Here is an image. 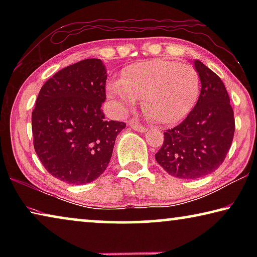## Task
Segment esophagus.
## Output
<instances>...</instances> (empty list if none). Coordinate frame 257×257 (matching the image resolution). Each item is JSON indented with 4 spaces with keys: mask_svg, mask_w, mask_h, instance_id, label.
I'll return each mask as SVG.
<instances>
[{
    "mask_svg": "<svg viewBox=\"0 0 257 257\" xmlns=\"http://www.w3.org/2000/svg\"><path fill=\"white\" fill-rule=\"evenodd\" d=\"M129 125L132 127L135 132H138V133H145L146 132V128L144 127V125L139 124L138 122H136V121H129Z\"/></svg>",
    "mask_w": 257,
    "mask_h": 257,
    "instance_id": "34e87169",
    "label": "esophagus"
}]
</instances>
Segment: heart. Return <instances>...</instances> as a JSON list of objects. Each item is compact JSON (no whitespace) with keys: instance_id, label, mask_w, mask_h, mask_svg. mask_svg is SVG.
Wrapping results in <instances>:
<instances>
[{"instance_id":"obj_1","label":"heart","mask_w":257,"mask_h":257,"mask_svg":"<svg viewBox=\"0 0 257 257\" xmlns=\"http://www.w3.org/2000/svg\"><path fill=\"white\" fill-rule=\"evenodd\" d=\"M199 76L189 64L155 59L125 68L122 78L108 82L106 94L113 106L125 114L143 97L149 119L169 125L188 115L198 98Z\"/></svg>"}]
</instances>
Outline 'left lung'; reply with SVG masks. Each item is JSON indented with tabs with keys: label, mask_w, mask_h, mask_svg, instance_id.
<instances>
[{
	"label": "left lung",
	"mask_w": 257,
	"mask_h": 257,
	"mask_svg": "<svg viewBox=\"0 0 257 257\" xmlns=\"http://www.w3.org/2000/svg\"><path fill=\"white\" fill-rule=\"evenodd\" d=\"M201 79L198 101L187 118L164 133L155 160L169 175L197 179L215 171L225 159L234 133L233 110L224 84L201 61L194 60Z\"/></svg>",
	"instance_id": "8db88e82"
}]
</instances>
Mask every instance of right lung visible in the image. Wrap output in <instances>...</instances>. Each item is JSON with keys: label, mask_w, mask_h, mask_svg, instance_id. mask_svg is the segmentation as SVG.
I'll return each instance as SVG.
<instances>
[{"label": "right lung", "mask_w": 257, "mask_h": 257, "mask_svg": "<svg viewBox=\"0 0 257 257\" xmlns=\"http://www.w3.org/2000/svg\"><path fill=\"white\" fill-rule=\"evenodd\" d=\"M106 69L99 59L63 68L40 90L32 113L34 149L52 176L85 185L102 175L124 122L107 121Z\"/></svg>", "instance_id": "right-lung-1"}]
</instances>
